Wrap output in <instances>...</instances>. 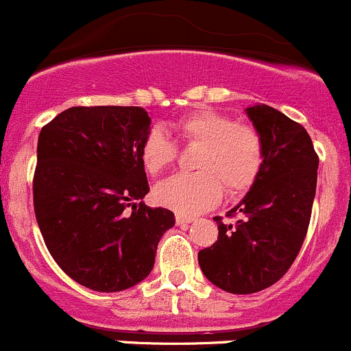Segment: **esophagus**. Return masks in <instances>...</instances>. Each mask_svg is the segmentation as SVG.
<instances>
[{"label":"esophagus","instance_id":"esophagus-1","mask_svg":"<svg viewBox=\"0 0 351 351\" xmlns=\"http://www.w3.org/2000/svg\"><path fill=\"white\" fill-rule=\"evenodd\" d=\"M176 221H177V225H187V223H191V221H194V217H187V215L177 213Z\"/></svg>","mask_w":351,"mask_h":351}]
</instances>
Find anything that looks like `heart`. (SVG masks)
<instances>
[{"instance_id": "heart-1", "label": "heart", "mask_w": 351, "mask_h": 351, "mask_svg": "<svg viewBox=\"0 0 351 351\" xmlns=\"http://www.w3.org/2000/svg\"><path fill=\"white\" fill-rule=\"evenodd\" d=\"M174 131L189 148H197L194 174H180L162 182L157 201L177 213L196 215L218 203L221 191L235 197L247 193L265 164V140L258 128L237 123L213 109H196L174 123ZM177 147L154 130L141 143V162L150 176H160L176 164Z\"/></svg>"}]
</instances>
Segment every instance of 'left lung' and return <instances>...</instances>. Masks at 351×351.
<instances>
[{
  "label": "left lung",
  "instance_id": "8db88e82",
  "mask_svg": "<svg viewBox=\"0 0 351 351\" xmlns=\"http://www.w3.org/2000/svg\"><path fill=\"white\" fill-rule=\"evenodd\" d=\"M265 140V164L241 204L218 223V241L197 252L201 271L218 289L256 293L293 265L307 235L319 157L302 124L269 106L247 109Z\"/></svg>",
  "mask_w": 351,
  "mask_h": 351
}]
</instances>
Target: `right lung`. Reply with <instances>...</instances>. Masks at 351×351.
<instances>
[{
    "mask_svg": "<svg viewBox=\"0 0 351 351\" xmlns=\"http://www.w3.org/2000/svg\"><path fill=\"white\" fill-rule=\"evenodd\" d=\"M141 107L78 106L40 130L34 211L59 268L95 292H121L150 275L157 245L174 227L167 208L134 203L150 191ZM132 211H129V208Z\"/></svg>",
    "mask_w": 351,
    "mask_h": 351,
    "instance_id": "obj_1",
    "label": "right lung"
}]
</instances>
